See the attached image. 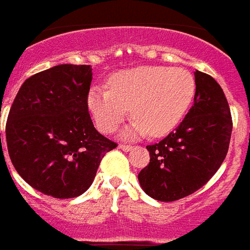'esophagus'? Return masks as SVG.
I'll list each match as a JSON object with an SVG mask.
<instances>
[{
	"label": "esophagus",
	"instance_id": "obj_1",
	"mask_svg": "<svg viewBox=\"0 0 250 250\" xmlns=\"http://www.w3.org/2000/svg\"><path fill=\"white\" fill-rule=\"evenodd\" d=\"M133 146L132 145H126V144H120V149H122L124 152H129V150L132 149Z\"/></svg>",
	"mask_w": 250,
	"mask_h": 250
}]
</instances>
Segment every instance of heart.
<instances>
[{"label":"heart","instance_id":"1","mask_svg":"<svg viewBox=\"0 0 250 250\" xmlns=\"http://www.w3.org/2000/svg\"><path fill=\"white\" fill-rule=\"evenodd\" d=\"M195 79L185 68L144 65L114 74L109 88L94 86L87 97L97 128L114 132L132 110L134 120L124 129L125 139L150 132L164 136L179 125L195 97Z\"/></svg>","mask_w":250,"mask_h":250}]
</instances>
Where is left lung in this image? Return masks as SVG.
<instances>
[{"label":"left lung","mask_w":250,"mask_h":250,"mask_svg":"<svg viewBox=\"0 0 250 250\" xmlns=\"http://www.w3.org/2000/svg\"><path fill=\"white\" fill-rule=\"evenodd\" d=\"M194 106L178 128L148 145L149 164L139 173L146 195L173 202L206 185L229 149L231 114L224 90L213 77L196 70Z\"/></svg>","instance_id":"1"}]
</instances>
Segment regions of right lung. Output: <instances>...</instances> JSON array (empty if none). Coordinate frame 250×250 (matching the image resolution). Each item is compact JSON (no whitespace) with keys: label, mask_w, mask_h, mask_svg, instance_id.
Returning <instances> with one entry per match:
<instances>
[{"label":"right lung","mask_w":250,"mask_h":250,"mask_svg":"<svg viewBox=\"0 0 250 250\" xmlns=\"http://www.w3.org/2000/svg\"><path fill=\"white\" fill-rule=\"evenodd\" d=\"M86 64H59L28 78L6 121L9 157L35 190L59 199L82 195L116 143L94 128ZM2 150V144H1Z\"/></svg>","instance_id":"right-lung-1"}]
</instances>
